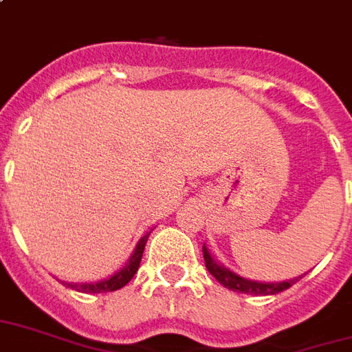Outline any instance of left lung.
Wrapping results in <instances>:
<instances>
[{"label": "left lung", "instance_id": "1", "mask_svg": "<svg viewBox=\"0 0 352 352\" xmlns=\"http://www.w3.org/2000/svg\"><path fill=\"white\" fill-rule=\"evenodd\" d=\"M202 252H204V261L208 271L215 276L217 282H221L224 287H228L232 292L250 293V295H274V293H280L287 289V287H292L300 278V276H295V278L284 280V282H258V280L243 278V276L236 274L234 271H230L228 267H224L221 261H217L210 254L206 243L204 247H202Z\"/></svg>", "mask_w": 352, "mask_h": 352}]
</instances>
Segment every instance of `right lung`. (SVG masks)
Listing matches in <instances>:
<instances>
[{"label":"right lung","mask_w":352,"mask_h":352,"mask_svg":"<svg viewBox=\"0 0 352 352\" xmlns=\"http://www.w3.org/2000/svg\"><path fill=\"white\" fill-rule=\"evenodd\" d=\"M150 232H152V230H150ZM150 232H146V234L139 239L135 250L129 256L128 263H126L122 269H118L115 274H111L109 278L98 280V282H85V284H74V282H63V280H60V282H63L66 287H72V289L81 293H107L120 289V287L126 286L129 280L135 276L137 269L141 265L142 252H144V245H146Z\"/></svg>","instance_id":"1"}]
</instances>
